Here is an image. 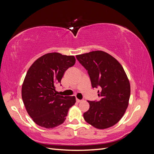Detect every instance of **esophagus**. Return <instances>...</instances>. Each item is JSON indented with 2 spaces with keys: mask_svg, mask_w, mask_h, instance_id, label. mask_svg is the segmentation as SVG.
<instances>
[{
  "mask_svg": "<svg viewBox=\"0 0 154 154\" xmlns=\"http://www.w3.org/2000/svg\"><path fill=\"white\" fill-rule=\"evenodd\" d=\"M76 102H77V103H80V102H82V100H78V99H77L76 98Z\"/></svg>",
  "mask_w": 154,
  "mask_h": 154,
  "instance_id": "1",
  "label": "esophagus"
}]
</instances>
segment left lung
Returning <instances> with one entry per match:
<instances>
[{
  "label": "left lung",
  "instance_id": "1",
  "mask_svg": "<svg viewBox=\"0 0 154 154\" xmlns=\"http://www.w3.org/2000/svg\"><path fill=\"white\" fill-rule=\"evenodd\" d=\"M89 75L92 88H99V101H88L85 122L98 129L112 127L123 116L128 105L130 85L124 69L109 54L95 51L76 55Z\"/></svg>",
  "mask_w": 154,
  "mask_h": 154
}]
</instances>
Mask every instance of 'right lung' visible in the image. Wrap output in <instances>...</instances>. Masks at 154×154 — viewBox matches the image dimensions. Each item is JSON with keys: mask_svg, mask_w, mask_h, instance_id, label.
Here are the masks:
<instances>
[{"mask_svg": "<svg viewBox=\"0 0 154 154\" xmlns=\"http://www.w3.org/2000/svg\"><path fill=\"white\" fill-rule=\"evenodd\" d=\"M75 62L74 56L51 53L37 59L28 69L22 87V97L27 113L36 125L53 128L65 122L76 98L57 94L55 86L61 83L64 72Z\"/></svg>", "mask_w": 154, "mask_h": 154, "instance_id": "right-lung-1", "label": "right lung"}]
</instances>
